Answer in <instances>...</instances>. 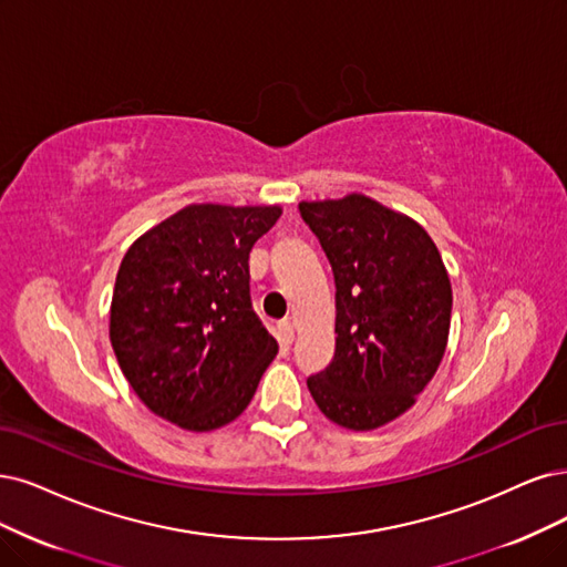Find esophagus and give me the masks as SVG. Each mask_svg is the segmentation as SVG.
Wrapping results in <instances>:
<instances>
[{"label": "esophagus", "mask_w": 567, "mask_h": 567, "mask_svg": "<svg viewBox=\"0 0 567 567\" xmlns=\"http://www.w3.org/2000/svg\"><path fill=\"white\" fill-rule=\"evenodd\" d=\"M280 337H282V341H285V343H291V341H295V324H291L289 320L280 322Z\"/></svg>", "instance_id": "obj_1"}]
</instances>
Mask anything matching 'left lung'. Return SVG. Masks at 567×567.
Masks as SVG:
<instances>
[{"label": "left lung", "mask_w": 567, "mask_h": 567, "mask_svg": "<svg viewBox=\"0 0 567 567\" xmlns=\"http://www.w3.org/2000/svg\"><path fill=\"white\" fill-rule=\"evenodd\" d=\"M337 282V352L308 379L331 423L364 432L400 417L446 352L453 291L427 230L362 194L299 203Z\"/></svg>", "instance_id": "1"}]
</instances>
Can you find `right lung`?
<instances>
[{
    "mask_svg": "<svg viewBox=\"0 0 567 567\" xmlns=\"http://www.w3.org/2000/svg\"><path fill=\"white\" fill-rule=\"evenodd\" d=\"M280 205H186L116 272L110 341L142 404L188 432L228 425L278 354L249 299V251Z\"/></svg>",
    "mask_w": 567,
    "mask_h": 567,
    "instance_id": "1",
    "label": "right lung"
}]
</instances>
